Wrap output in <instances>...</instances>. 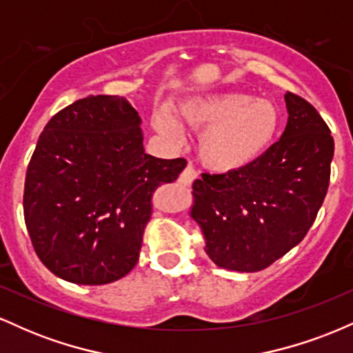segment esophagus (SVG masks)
<instances>
[{
	"instance_id": "34e87169",
	"label": "esophagus",
	"mask_w": 353,
	"mask_h": 353,
	"mask_svg": "<svg viewBox=\"0 0 353 353\" xmlns=\"http://www.w3.org/2000/svg\"><path fill=\"white\" fill-rule=\"evenodd\" d=\"M196 177H197V171L194 169L192 164H189L188 168H185L179 176V182L182 185H190L194 182V179H196Z\"/></svg>"
}]
</instances>
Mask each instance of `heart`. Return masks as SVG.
Wrapping results in <instances>:
<instances>
[{"label": "heart", "instance_id": "1", "mask_svg": "<svg viewBox=\"0 0 353 353\" xmlns=\"http://www.w3.org/2000/svg\"><path fill=\"white\" fill-rule=\"evenodd\" d=\"M189 128L204 131L199 141L202 163L217 172L242 169L272 144L281 124L275 104L242 92L209 96L185 103L179 111ZM164 134L179 137L181 129L168 112L156 119Z\"/></svg>", "mask_w": 353, "mask_h": 353}]
</instances>
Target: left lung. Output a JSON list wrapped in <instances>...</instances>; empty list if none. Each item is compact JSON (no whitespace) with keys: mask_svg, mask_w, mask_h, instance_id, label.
Returning <instances> with one entry per match:
<instances>
[{"mask_svg":"<svg viewBox=\"0 0 353 353\" xmlns=\"http://www.w3.org/2000/svg\"><path fill=\"white\" fill-rule=\"evenodd\" d=\"M285 131L254 163L194 181L190 216L222 269L259 272L294 249L317 217L330 182L334 137L309 101L285 94Z\"/></svg>","mask_w":353,"mask_h":353,"instance_id":"left-lung-1","label":"left lung"}]
</instances>
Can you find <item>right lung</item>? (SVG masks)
<instances>
[{"instance_id": "1", "label": "right lung", "mask_w": 353, "mask_h": 353, "mask_svg": "<svg viewBox=\"0 0 353 353\" xmlns=\"http://www.w3.org/2000/svg\"><path fill=\"white\" fill-rule=\"evenodd\" d=\"M141 117L119 96H88L44 125L24 181V222L52 274L103 285L134 269L157 188L188 161L143 148Z\"/></svg>"}]
</instances>
